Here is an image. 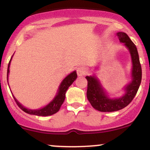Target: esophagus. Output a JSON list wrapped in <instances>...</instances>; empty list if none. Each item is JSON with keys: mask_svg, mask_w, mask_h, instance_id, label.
I'll use <instances>...</instances> for the list:
<instances>
[{"mask_svg": "<svg viewBox=\"0 0 150 150\" xmlns=\"http://www.w3.org/2000/svg\"><path fill=\"white\" fill-rule=\"evenodd\" d=\"M87 72V68L85 66H80L77 69V74L78 76H84Z\"/></svg>", "mask_w": 150, "mask_h": 150, "instance_id": "obj_1", "label": "esophagus"}]
</instances>
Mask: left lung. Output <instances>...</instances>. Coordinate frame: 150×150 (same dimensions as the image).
<instances>
[{
  "label": "left lung",
  "instance_id": "8db88e82",
  "mask_svg": "<svg viewBox=\"0 0 150 150\" xmlns=\"http://www.w3.org/2000/svg\"><path fill=\"white\" fill-rule=\"evenodd\" d=\"M116 35L130 53L132 62L131 80L123 87V94L121 97H111L101 85L100 80L96 75L97 73L85 77L87 80V99L93 108L101 112L119 111L128 106L137 94L142 80V68L136 46L125 32H118ZM98 70V66L94 70Z\"/></svg>",
  "mask_w": 150,
  "mask_h": 150
}]
</instances>
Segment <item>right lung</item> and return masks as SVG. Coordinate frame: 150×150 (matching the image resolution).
Here are the masks:
<instances>
[{"mask_svg": "<svg viewBox=\"0 0 150 150\" xmlns=\"http://www.w3.org/2000/svg\"><path fill=\"white\" fill-rule=\"evenodd\" d=\"M14 55V54H13ZM13 55L12 56V58H10V61L9 62V64L8 66V72H7V80L8 82V77H9V73H10V63H11L12 58L13 57ZM77 73L76 71H73L72 73H70L69 75H67L66 77L62 80L61 84L59 85L58 89L56 92V96L54 98L51 100L48 104H46V106H44V107L37 108V109H32V108H29L24 106L22 104H20V102L18 101V99H16L13 95V92L10 90L12 94H13L14 99L16 101L17 104L18 105V106L20 107L23 111H25V113H29V114L32 115H36V116H51V115L54 114V113H57L59 111L60 108H61V105L63 104V101L65 100V93H66L67 90H68V87H70L72 84L73 83V82L77 79ZM9 85V83H8ZM10 87V86H9Z\"/></svg>", "mask_w": 150, "mask_h": 150, "instance_id": "right-lung-1", "label": "right lung"}]
</instances>
